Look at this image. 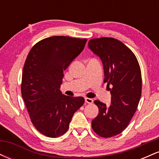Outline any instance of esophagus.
Here are the masks:
<instances>
[{"label":"esophagus","instance_id":"1","mask_svg":"<svg viewBox=\"0 0 159 159\" xmlns=\"http://www.w3.org/2000/svg\"><path fill=\"white\" fill-rule=\"evenodd\" d=\"M85 102L88 103V104H92L93 102V100L92 99V98H85Z\"/></svg>","mask_w":159,"mask_h":159}]
</instances>
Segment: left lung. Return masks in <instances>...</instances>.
<instances>
[{
    "label": "left lung",
    "instance_id": "8db88e82",
    "mask_svg": "<svg viewBox=\"0 0 159 159\" xmlns=\"http://www.w3.org/2000/svg\"><path fill=\"white\" fill-rule=\"evenodd\" d=\"M88 48L102 61L104 82L111 86V105L94 101L98 114L92 120V128L99 136L111 138L128 126L138 108L142 90L140 66L132 51L114 38L92 39Z\"/></svg>",
    "mask_w": 159,
    "mask_h": 159
}]
</instances>
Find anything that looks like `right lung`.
<instances>
[{
    "mask_svg": "<svg viewBox=\"0 0 159 159\" xmlns=\"http://www.w3.org/2000/svg\"><path fill=\"white\" fill-rule=\"evenodd\" d=\"M87 39L55 36L37 43L24 66L21 95L35 128L44 135L57 138L69 127L84 98L62 93L66 70L84 48Z\"/></svg>",
    "mask_w": 159,
    "mask_h": 159,
    "instance_id": "obj_1",
    "label": "right lung"
}]
</instances>
